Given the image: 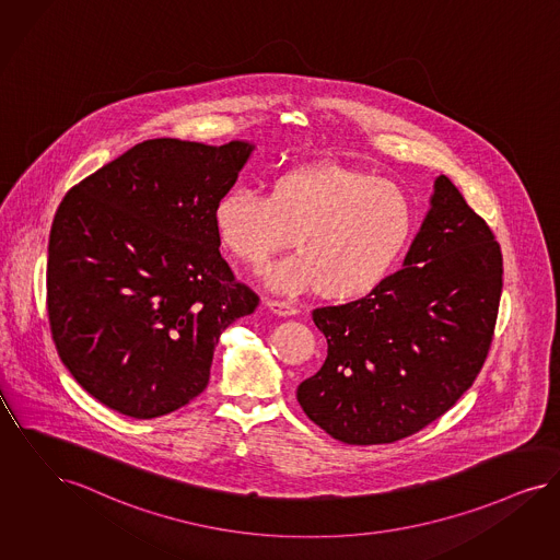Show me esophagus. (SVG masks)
I'll return each instance as SVG.
<instances>
[{"label": "esophagus", "instance_id": "esophagus-1", "mask_svg": "<svg viewBox=\"0 0 560 560\" xmlns=\"http://www.w3.org/2000/svg\"><path fill=\"white\" fill-rule=\"evenodd\" d=\"M264 307L276 313V315H282V317H290V315H296L299 310L289 303V301H278V299H266L264 301Z\"/></svg>", "mask_w": 560, "mask_h": 560}]
</instances>
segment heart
Segmentation results:
<instances>
[{
  "instance_id": "1",
  "label": "heart",
  "mask_w": 560,
  "mask_h": 560,
  "mask_svg": "<svg viewBox=\"0 0 560 560\" xmlns=\"http://www.w3.org/2000/svg\"><path fill=\"white\" fill-rule=\"evenodd\" d=\"M218 241L249 270H261L292 236L294 255L276 264V290H317L354 301L394 270L415 226L411 199L372 172L342 164L296 167L257 195L236 188L213 208Z\"/></svg>"
}]
</instances>
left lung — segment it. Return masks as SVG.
Here are the masks:
<instances>
[{
  "instance_id": "left-lung-1",
  "label": "left lung",
  "mask_w": 560,
  "mask_h": 560,
  "mask_svg": "<svg viewBox=\"0 0 560 560\" xmlns=\"http://www.w3.org/2000/svg\"><path fill=\"white\" fill-rule=\"evenodd\" d=\"M402 266L359 301L313 310L328 357L296 400L340 442L417 434L471 388L490 351L502 253L451 178L438 176Z\"/></svg>"
}]
</instances>
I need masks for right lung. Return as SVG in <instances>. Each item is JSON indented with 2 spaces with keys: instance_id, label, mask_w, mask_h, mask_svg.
Masks as SVG:
<instances>
[{
  "instance_id": "1",
  "label": "right lung",
  "mask_w": 560,
  "mask_h": 560,
  "mask_svg": "<svg viewBox=\"0 0 560 560\" xmlns=\"http://www.w3.org/2000/svg\"><path fill=\"white\" fill-rule=\"evenodd\" d=\"M250 151L151 139L66 192L49 232V328L105 407L135 419L185 407L208 388L220 334L257 310L213 226Z\"/></svg>"
}]
</instances>
